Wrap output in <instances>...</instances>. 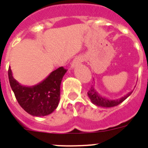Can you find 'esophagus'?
Returning a JSON list of instances; mask_svg holds the SVG:
<instances>
[{
  "instance_id": "34e87169",
  "label": "esophagus",
  "mask_w": 148,
  "mask_h": 148,
  "mask_svg": "<svg viewBox=\"0 0 148 148\" xmlns=\"http://www.w3.org/2000/svg\"><path fill=\"white\" fill-rule=\"evenodd\" d=\"M83 61L84 60L82 57H76V58H74V59H73V61H72L71 66H70V67H71L72 69H73V68L75 67L76 66H78L79 64H82V62H83Z\"/></svg>"
}]
</instances>
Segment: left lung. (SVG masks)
<instances>
[{
  "instance_id": "8db88e82",
  "label": "left lung",
  "mask_w": 148,
  "mask_h": 148,
  "mask_svg": "<svg viewBox=\"0 0 148 148\" xmlns=\"http://www.w3.org/2000/svg\"><path fill=\"white\" fill-rule=\"evenodd\" d=\"M132 91L130 92H128L127 95H125V96H123V97L120 98V99H108L105 97H102V96L95 90L93 85H92V87H90L88 92H87V95H88L90 101H91L92 104H94L95 105L99 106V107H102V108H113V107H115V106H117L119 104H121V103L122 102V101H124L127 98L129 97Z\"/></svg>"
}]
</instances>
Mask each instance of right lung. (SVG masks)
Instances as JSON below:
<instances>
[{"label": "right lung", "mask_w": 148, "mask_h": 148, "mask_svg": "<svg viewBox=\"0 0 148 148\" xmlns=\"http://www.w3.org/2000/svg\"><path fill=\"white\" fill-rule=\"evenodd\" d=\"M66 73V70L61 66L52 72L44 81L32 87L18 83L13 78L10 67L8 75L12 90L21 107L32 116H44L53 113L58 107L61 80Z\"/></svg>", "instance_id": "obj_1"}]
</instances>
